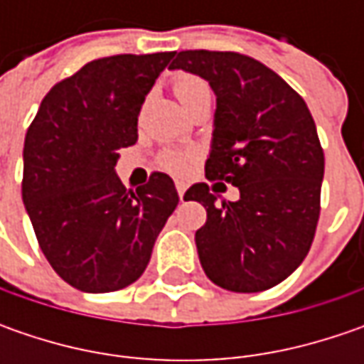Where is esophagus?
<instances>
[{
	"label": "esophagus",
	"mask_w": 364,
	"mask_h": 364,
	"mask_svg": "<svg viewBox=\"0 0 364 364\" xmlns=\"http://www.w3.org/2000/svg\"><path fill=\"white\" fill-rule=\"evenodd\" d=\"M176 190H178V196H180V200H184V192H186V184H184V182H176Z\"/></svg>",
	"instance_id": "1"
}]
</instances>
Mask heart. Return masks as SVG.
Instances as JSON below:
<instances>
[{"instance_id":"1","label":"heart","mask_w":364,"mask_h":364,"mask_svg":"<svg viewBox=\"0 0 364 364\" xmlns=\"http://www.w3.org/2000/svg\"><path fill=\"white\" fill-rule=\"evenodd\" d=\"M172 87H174L178 101L182 103V107H184L186 111H190V109L196 105L200 99H204V97H210V87H208V82L203 80L200 77L188 75V73L176 75ZM190 160H192V154H190V151L166 149V151H161L160 156H158V166H160L161 170L170 172V174L182 176L186 174Z\"/></svg>"}]
</instances>
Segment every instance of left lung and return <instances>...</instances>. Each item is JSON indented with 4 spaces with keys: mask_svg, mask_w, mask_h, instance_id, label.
<instances>
[{
    "mask_svg": "<svg viewBox=\"0 0 364 364\" xmlns=\"http://www.w3.org/2000/svg\"><path fill=\"white\" fill-rule=\"evenodd\" d=\"M170 68L208 80L217 95L215 132L204 172L237 186V203L186 190L206 208L196 249L213 284L263 291L298 269L320 217L324 151L310 109L279 75L239 52L182 50Z\"/></svg>",
    "mask_w": 364,
    "mask_h": 364,
    "instance_id": "left-lung-1",
    "label": "left lung"
}]
</instances>
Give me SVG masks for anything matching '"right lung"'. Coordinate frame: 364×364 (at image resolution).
I'll list each match as a JSON object with an SVG mask.
<instances>
[{
	"label": "right lung",
	"instance_id": "1",
	"mask_svg": "<svg viewBox=\"0 0 364 364\" xmlns=\"http://www.w3.org/2000/svg\"><path fill=\"white\" fill-rule=\"evenodd\" d=\"M174 52L117 54L87 63L42 99L23 141L21 198L52 269L89 294L123 289L146 272L178 192L154 172L127 190L115 174L121 147Z\"/></svg>",
	"mask_w": 364,
	"mask_h": 364
}]
</instances>
